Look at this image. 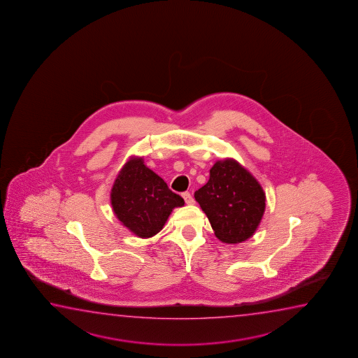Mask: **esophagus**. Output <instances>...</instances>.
I'll list each match as a JSON object with an SVG mask.
<instances>
[{
    "instance_id": "obj_1",
    "label": "esophagus",
    "mask_w": 358,
    "mask_h": 358,
    "mask_svg": "<svg viewBox=\"0 0 358 358\" xmlns=\"http://www.w3.org/2000/svg\"><path fill=\"white\" fill-rule=\"evenodd\" d=\"M182 196H183V199H185L186 204H188V206L194 204V199H193V196H192V194L189 193V192H185V193L182 194Z\"/></svg>"
}]
</instances>
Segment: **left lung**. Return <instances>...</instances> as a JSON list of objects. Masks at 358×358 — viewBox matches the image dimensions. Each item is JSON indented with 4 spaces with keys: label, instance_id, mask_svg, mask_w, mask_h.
<instances>
[{
    "label": "left lung",
    "instance_id": "1",
    "mask_svg": "<svg viewBox=\"0 0 358 358\" xmlns=\"http://www.w3.org/2000/svg\"><path fill=\"white\" fill-rule=\"evenodd\" d=\"M219 240L241 243L255 235L264 215L259 182L234 159L214 164L209 181L194 193Z\"/></svg>",
    "mask_w": 358,
    "mask_h": 358
}]
</instances>
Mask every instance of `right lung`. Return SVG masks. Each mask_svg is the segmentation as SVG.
Here are the masks:
<instances>
[{"instance_id":"obj_1","label":"right lung","mask_w":358,"mask_h":358,"mask_svg":"<svg viewBox=\"0 0 358 358\" xmlns=\"http://www.w3.org/2000/svg\"><path fill=\"white\" fill-rule=\"evenodd\" d=\"M111 206L123 226L149 238L162 230L172 209L185 206V201L144 165L143 157H132L113 182Z\"/></svg>"}]
</instances>
